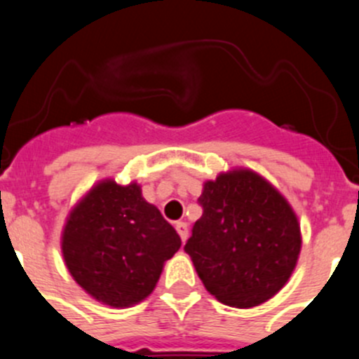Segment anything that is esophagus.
Segmentation results:
<instances>
[{
	"instance_id": "esophagus-1",
	"label": "esophagus",
	"mask_w": 359,
	"mask_h": 359,
	"mask_svg": "<svg viewBox=\"0 0 359 359\" xmlns=\"http://www.w3.org/2000/svg\"><path fill=\"white\" fill-rule=\"evenodd\" d=\"M175 229L179 233L180 240L186 241L187 236H189V229H187V224L186 222H175Z\"/></svg>"
}]
</instances>
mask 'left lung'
Wrapping results in <instances>:
<instances>
[{
  "mask_svg": "<svg viewBox=\"0 0 359 359\" xmlns=\"http://www.w3.org/2000/svg\"><path fill=\"white\" fill-rule=\"evenodd\" d=\"M203 215L184 252L205 288L226 306L253 307L283 288L300 252V227L287 200L250 170L210 180Z\"/></svg>",
  "mask_w": 359,
  "mask_h": 359,
  "instance_id": "obj_1",
  "label": "left lung"
}]
</instances>
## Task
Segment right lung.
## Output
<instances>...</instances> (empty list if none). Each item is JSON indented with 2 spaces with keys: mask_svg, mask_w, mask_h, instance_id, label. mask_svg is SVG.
<instances>
[{
  "mask_svg": "<svg viewBox=\"0 0 359 359\" xmlns=\"http://www.w3.org/2000/svg\"><path fill=\"white\" fill-rule=\"evenodd\" d=\"M180 248L177 231L137 184L93 187L69 215L62 252L69 273L97 300L126 307L156 287L163 262Z\"/></svg>",
  "mask_w": 359,
  "mask_h": 359,
  "instance_id": "obj_1",
  "label": "right lung"
}]
</instances>
